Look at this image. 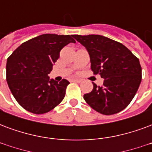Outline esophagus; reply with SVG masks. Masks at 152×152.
I'll list each match as a JSON object with an SVG mask.
<instances>
[{
  "instance_id": "1",
  "label": "esophagus",
  "mask_w": 152,
  "mask_h": 152,
  "mask_svg": "<svg viewBox=\"0 0 152 152\" xmlns=\"http://www.w3.org/2000/svg\"><path fill=\"white\" fill-rule=\"evenodd\" d=\"M72 82H76V83H80V82H81V80H80V79H72Z\"/></svg>"
}]
</instances>
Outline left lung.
<instances>
[{
	"mask_svg": "<svg viewBox=\"0 0 152 152\" xmlns=\"http://www.w3.org/2000/svg\"><path fill=\"white\" fill-rule=\"evenodd\" d=\"M86 48L94 74L104 78L102 86L93 84L91 92L84 95L89 106L101 114L121 112L135 96L142 79L140 61L121 43L100 35H74Z\"/></svg>",
	"mask_w": 152,
	"mask_h": 152,
	"instance_id": "left-lung-1",
	"label": "left lung"
}]
</instances>
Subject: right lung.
Returning a JSON list of instances; mask_svg holds the SVG:
<instances>
[{
	"label": "right lung",
	"mask_w": 152,
	"mask_h": 152,
	"mask_svg": "<svg viewBox=\"0 0 152 152\" xmlns=\"http://www.w3.org/2000/svg\"><path fill=\"white\" fill-rule=\"evenodd\" d=\"M69 35L43 34L23 43L8 58L6 80L18 104L34 114L53 110L65 96L69 84L48 76L60 52L76 40Z\"/></svg>",
	"instance_id": "1"
}]
</instances>
